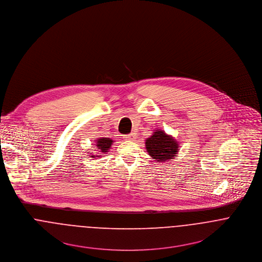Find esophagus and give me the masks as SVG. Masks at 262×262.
<instances>
[{"label": "esophagus", "mask_w": 262, "mask_h": 262, "mask_svg": "<svg viewBox=\"0 0 262 262\" xmlns=\"http://www.w3.org/2000/svg\"><path fill=\"white\" fill-rule=\"evenodd\" d=\"M135 138H136V135H135V134H129V135L124 136V139H125V140H127V141L135 140Z\"/></svg>", "instance_id": "1"}]
</instances>
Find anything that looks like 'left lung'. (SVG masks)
Wrapping results in <instances>:
<instances>
[{"label":"left lung","mask_w":262,"mask_h":262,"mask_svg":"<svg viewBox=\"0 0 262 262\" xmlns=\"http://www.w3.org/2000/svg\"><path fill=\"white\" fill-rule=\"evenodd\" d=\"M145 148L155 161L162 163L177 157L179 144L172 136L167 135L162 129H158L145 140Z\"/></svg>","instance_id":"left-lung-1"}]
</instances>
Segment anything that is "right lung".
Wrapping results in <instances>:
<instances>
[{
  "label": "right lung",
  "mask_w": 262,
  "mask_h": 262,
  "mask_svg": "<svg viewBox=\"0 0 262 262\" xmlns=\"http://www.w3.org/2000/svg\"><path fill=\"white\" fill-rule=\"evenodd\" d=\"M113 140L108 139V138H99L95 141L96 143V147H98V149L102 152V154H105L107 152V150H110L112 144H113ZM95 157H100V156H94V155H91V158H95Z\"/></svg>",
  "instance_id": "right-lung-1"
}]
</instances>
